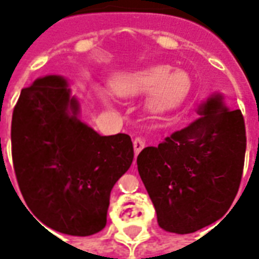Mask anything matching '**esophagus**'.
I'll use <instances>...</instances> for the list:
<instances>
[{
  "instance_id": "esophagus-1",
  "label": "esophagus",
  "mask_w": 259,
  "mask_h": 259,
  "mask_svg": "<svg viewBox=\"0 0 259 259\" xmlns=\"http://www.w3.org/2000/svg\"><path fill=\"white\" fill-rule=\"evenodd\" d=\"M144 146H145V141H144V138H141V137L134 138L133 148H134V153H136V156H137V154L140 153L142 149H144Z\"/></svg>"
}]
</instances>
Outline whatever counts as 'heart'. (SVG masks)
I'll return each mask as SVG.
<instances>
[{"mask_svg": "<svg viewBox=\"0 0 259 259\" xmlns=\"http://www.w3.org/2000/svg\"><path fill=\"white\" fill-rule=\"evenodd\" d=\"M115 95L132 98L145 95V107L153 114H162L176 109L191 89V78L183 70H173L169 64H153L133 71L118 72L110 80ZM103 101H111V94L98 91Z\"/></svg>", "mask_w": 259, "mask_h": 259, "instance_id": "obj_1", "label": "heart"}]
</instances>
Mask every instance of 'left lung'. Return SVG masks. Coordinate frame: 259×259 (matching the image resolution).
I'll list each match as a JSON object with an SVG mask.
<instances>
[{"label": "left lung", "mask_w": 259, "mask_h": 259, "mask_svg": "<svg viewBox=\"0 0 259 259\" xmlns=\"http://www.w3.org/2000/svg\"><path fill=\"white\" fill-rule=\"evenodd\" d=\"M197 114L187 127L137 157L158 226L169 233L191 234L219 221L241 184L246 153L241 110H230L223 95L213 94Z\"/></svg>", "instance_id": "obj_1"}]
</instances>
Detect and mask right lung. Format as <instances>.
I'll list each match as a JSON object with an SVG mask.
<instances>
[{
    "label": "right lung",
    "instance_id": "1",
    "mask_svg": "<svg viewBox=\"0 0 259 259\" xmlns=\"http://www.w3.org/2000/svg\"><path fill=\"white\" fill-rule=\"evenodd\" d=\"M60 75L21 90L12 118V157L30 213L59 233L87 237L106 226L110 192L133 162L127 134L101 136Z\"/></svg>",
    "mask_w": 259,
    "mask_h": 259
}]
</instances>
